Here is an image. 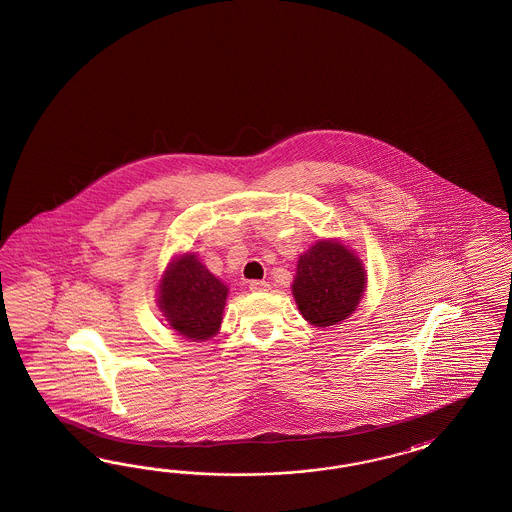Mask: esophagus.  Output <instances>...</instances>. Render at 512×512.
Segmentation results:
<instances>
[{
  "label": "esophagus",
  "mask_w": 512,
  "mask_h": 512,
  "mask_svg": "<svg viewBox=\"0 0 512 512\" xmlns=\"http://www.w3.org/2000/svg\"><path fill=\"white\" fill-rule=\"evenodd\" d=\"M249 289H251L253 293L268 291V289H270V283H268V281H261V279H255V281H251V283H249Z\"/></svg>",
  "instance_id": "34e87169"
}]
</instances>
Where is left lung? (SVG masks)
<instances>
[{"mask_svg":"<svg viewBox=\"0 0 512 512\" xmlns=\"http://www.w3.org/2000/svg\"><path fill=\"white\" fill-rule=\"evenodd\" d=\"M366 270L338 240H319L300 255L293 296L310 325H338L357 310L366 289Z\"/></svg>","mask_w":512,"mask_h":512,"instance_id":"1","label":"left lung"}]
</instances>
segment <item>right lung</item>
Instances as JSON below:
<instances>
[{
  "mask_svg": "<svg viewBox=\"0 0 512 512\" xmlns=\"http://www.w3.org/2000/svg\"><path fill=\"white\" fill-rule=\"evenodd\" d=\"M227 293L229 287L195 253H184L167 266L159 283L157 306L180 336L208 340L221 326Z\"/></svg>",
  "mask_w": 512,
  "mask_h": 512,
  "instance_id": "obj_1",
  "label": "right lung"
}]
</instances>
